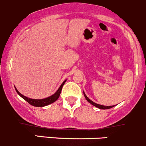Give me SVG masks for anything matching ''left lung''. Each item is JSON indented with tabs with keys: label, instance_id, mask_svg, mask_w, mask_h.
<instances>
[{
	"label": "left lung",
	"instance_id": "left-lung-1",
	"mask_svg": "<svg viewBox=\"0 0 146 146\" xmlns=\"http://www.w3.org/2000/svg\"><path fill=\"white\" fill-rule=\"evenodd\" d=\"M84 95L85 98H86V100H87V102H89V103L91 104H92V105H93V106H96V107L99 108V109H111V108H112V107H113V106H103V105L97 104L94 103V102H92V100H90V99H89V98H88L87 96H86V94H85V93H84Z\"/></svg>",
	"mask_w": 146,
	"mask_h": 146
}]
</instances>
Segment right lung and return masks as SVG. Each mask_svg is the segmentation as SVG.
<instances>
[{
	"label": "right lung",
	"instance_id": "1",
	"mask_svg": "<svg viewBox=\"0 0 146 146\" xmlns=\"http://www.w3.org/2000/svg\"><path fill=\"white\" fill-rule=\"evenodd\" d=\"M65 82H66V80L63 82V83L62 84L61 86H60V88L58 89V90H57V92L54 94L52 95V96H49V97L45 98V99H30V98H27V97H26V96H23V94H21L20 93L18 90H17L16 88H15V90H16L17 93H18V94H19L20 96L23 98V99H24L26 102H28L30 105H32V106H37V107H42V106H47V105L53 103V102H54L55 101H57V99H58V98L60 97V93H61V91H62V89L63 85L64 84Z\"/></svg>",
	"mask_w": 146,
	"mask_h": 146
}]
</instances>
